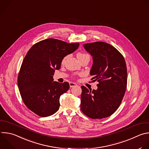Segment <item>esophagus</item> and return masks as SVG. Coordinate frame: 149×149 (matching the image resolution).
<instances>
[{"label":"esophagus","instance_id":"34e87169","mask_svg":"<svg viewBox=\"0 0 149 149\" xmlns=\"http://www.w3.org/2000/svg\"><path fill=\"white\" fill-rule=\"evenodd\" d=\"M69 84H70V86L71 88L74 87V86H77V85L75 83H74V82H70Z\"/></svg>","mask_w":149,"mask_h":149}]
</instances>
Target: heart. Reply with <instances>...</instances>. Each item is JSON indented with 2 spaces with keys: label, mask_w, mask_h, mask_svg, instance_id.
<instances>
[{
  "label": "heart",
  "mask_w": 149,
  "mask_h": 149,
  "mask_svg": "<svg viewBox=\"0 0 149 149\" xmlns=\"http://www.w3.org/2000/svg\"><path fill=\"white\" fill-rule=\"evenodd\" d=\"M88 56V55L86 54L82 53H78L77 54V58H78V60H80L81 58H82V57H85V56ZM66 58H67V57H65L63 59V60H62V63H64L65 62Z\"/></svg>",
  "instance_id": "1"
}]
</instances>
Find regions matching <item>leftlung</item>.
I'll return each mask as SVG.
<instances>
[{
    "instance_id": "left-lung-1",
    "label": "left lung",
    "mask_w": 149,
    "mask_h": 149,
    "mask_svg": "<svg viewBox=\"0 0 149 149\" xmlns=\"http://www.w3.org/2000/svg\"><path fill=\"white\" fill-rule=\"evenodd\" d=\"M83 47L93 58L90 74L96 90L81 86V110L96 119L112 115L119 107L127 87V68L122 54L111 44L96 41Z\"/></svg>"
}]
</instances>
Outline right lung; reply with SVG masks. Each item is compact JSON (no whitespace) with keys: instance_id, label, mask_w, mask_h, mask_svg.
Wrapping results in <instances>:
<instances>
[{"instance_id":"right-lung-1","label":"right lung","mask_w":149,"mask_h":149,"mask_svg":"<svg viewBox=\"0 0 149 149\" xmlns=\"http://www.w3.org/2000/svg\"><path fill=\"white\" fill-rule=\"evenodd\" d=\"M79 43L47 38L34 44L26 55L18 75L17 84L25 105L41 117L55 113L60 96L70 88L69 83L53 81L64 57L73 53Z\"/></svg>"}]
</instances>
